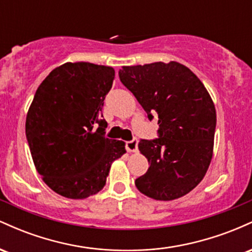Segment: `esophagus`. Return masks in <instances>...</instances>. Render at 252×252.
Here are the masks:
<instances>
[{
    "mask_svg": "<svg viewBox=\"0 0 252 252\" xmlns=\"http://www.w3.org/2000/svg\"><path fill=\"white\" fill-rule=\"evenodd\" d=\"M126 148L129 153H135L137 152V140H132V141H128L126 143Z\"/></svg>",
    "mask_w": 252,
    "mask_h": 252,
    "instance_id": "obj_1",
    "label": "esophagus"
}]
</instances>
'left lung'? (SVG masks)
<instances>
[{
	"mask_svg": "<svg viewBox=\"0 0 252 252\" xmlns=\"http://www.w3.org/2000/svg\"><path fill=\"white\" fill-rule=\"evenodd\" d=\"M120 79L142 105L158 116L156 140H142L146 174L136 179L148 198L170 201L195 189L209 169L215 146L216 108L201 80L178 62L122 66Z\"/></svg>",
	"mask_w": 252,
	"mask_h": 252,
	"instance_id": "left-lung-1",
	"label": "left lung"
}]
</instances>
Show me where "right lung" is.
Wrapping results in <instances>:
<instances>
[{"label": "right lung", "mask_w": 252, "mask_h": 252, "mask_svg": "<svg viewBox=\"0 0 252 252\" xmlns=\"http://www.w3.org/2000/svg\"><path fill=\"white\" fill-rule=\"evenodd\" d=\"M114 78L110 66L65 63L40 84L28 109L26 136L34 166L65 198L97 194L112 162L126 153L123 141L104 136L102 108Z\"/></svg>", "instance_id": "1"}]
</instances>
